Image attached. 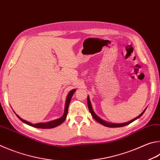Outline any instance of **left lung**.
I'll list each match as a JSON object with an SVG mask.
<instances>
[{"instance_id":"8db88e82","label":"left lung","mask_w":160,"mask_h":160,"mask_svg":"<svg viewBox=\"0 0 160 160\" xmlns=\"http://www.w3.org/2000/svg\"><path fill=\"white\" fill-rule=\"evenodd\" d=\"M88 108H89V110L90 113H91L92 116L93 117V118L94 119V120H97L98 122H99L100 124H102V125L103 126H106V127H111V128H114V127H124V126H126L127 125V124H129L130 123H132V122H133L136 120H137L138 118H139L141 117V116L143 114L144 112L146 111V110L147 108H146V109H145L143 112H142L140 115H139L138 116H137V117L135 118L134 119H133V120H130L129 122H124V123H121V124H116V123H111V122H106L105 120H103V119H101V118L98 117V116L96 114V113L94 112V110H93V108H92V103H91V101H90V98H89V97L88 95Z\"/></svg>"}]
</instances>
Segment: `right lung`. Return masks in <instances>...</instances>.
Here are the masks:
<instances>
[{
    "label": "right lung",
    "instance_id": "right-lung-1",
    "mask_svg": "<svg viewBox=\"0 0 160 160\" xmlns=\"http://www.w3.org/2000/svg\"><path fill=\"white\" fill-rule=\"evenodd\" d=\"M75 90L76 89H72L70 91V92L68 93L67 97H66V103H65V108H64V112H63V115L60 118H58L57 120H52L50 122H40V123H37V124H32L29 122H28L25 120H23L22 118H21L19 117L18 115H17L15 112L16 115L17 116V118H18L20 120L23 122L28 124V125L31 126V127H36V128H39V129H51V128H54V127H56L57 126L60 125L61 124L63 123V122L65 121L66 118V116H67L68 114V106H69V103L71 102V98L72 97V95H73L74 92H75Z\"/></svg>",
    "mask_w": 160,
    "mask_h": 160
}]
</instances>
